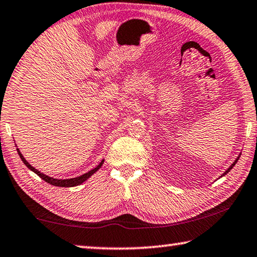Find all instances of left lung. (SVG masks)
Segmentation results:
<instances>
[{"label": "left lung", "mask_w": 257, "mask_h": 257, "mask_svg": "<svg viewBox=\"0 0 257 257\" xmlns=\"http://www.w3.org/2000/svg\"><path fill=\"white\" fill-rule=\"evenodd\" d=\"M239 158H240V154H239V156L237 157V159H235V160L233 161V164H232V165H231V166L229 167V168H227V169L225 170V172H224V173L222 174V176H221V177H223V176H225V175H226L227 173H229V172H230V170H231L232 168H233V167H234V165H235V164H237V161L239 160Z\"/></svg>", "instance_id": "obj_1"}]
</instances>
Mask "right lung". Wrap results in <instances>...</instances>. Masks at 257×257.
I'll return each mask as SVG.
<instances>
[{
    "mask_svg": "<svg viewBox=\"0 0 257 257\" xmlns=\"http://www.w3.org/2000/svg\"><path fill=\"white\" fill-rule=\"evenodd\" d=\"M17 152H18V154H19L20 159H22L24 164H25V166H26V167H28V169H31L32 172L35 173L36 175H38V176H40L41 178H42L43 181H46L47 183H49V184L55 185V186H60V187H72V186H76V185L82 184V183L87 181L89 177H91L92 175L95 174V173L97 172V170H98V169L100 168V167L103 166V164H104V160H101V161H100V164H99L98 166H97L96 168L91 169L90 172H88V173H85V174H83V175H81V176H77V177H74V178H66V180H59V178L50 177V176H48V175H44L43 173L39 172V170L36 169V168H34L33 166L28 164L26 159L24 158V156H23L22 153H20L19 149H17Z\"/></svg>",
    "mask_w": 257,
    "mask_h": 257,
    "instance_id": "obj_1",
    "label": "right lung"
}]
</instances>
